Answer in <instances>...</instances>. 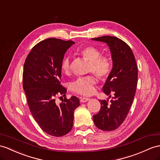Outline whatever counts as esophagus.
Returning <instances> with one entry per match:
<instances>
[{
  "instance_id": "1",
  "label": "esophagus",
  "mask_w": 160,
  "mask_h": 160,
  "mask_svg": "<svg viewBox=\"0 0 160 160\" xmlns=\"http://www.w3.org/2000/svg\"><path fill=\"white\" fill-rule=\"evenodd\" d=\"M88 100H89V98H85V97H81L80 98L81 102H86Z\"/></svg>"
}]
</instances>
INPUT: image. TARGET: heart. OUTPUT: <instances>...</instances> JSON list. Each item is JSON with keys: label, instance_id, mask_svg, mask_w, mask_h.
I'll list each match as a JSON object with an SVG mask.
<instances>
[{"label": "heart", "instance_id": "heart-1", "mask_svg": "<svg viewBox=\"0 0 160 160\" xmlns=\"http://www.w3.org/2000/svg\"><path fill=\"white\" fill-rule=\"evenodd\" d=\"M79 53L84 59L89 62L88 71L93 72L102 79L107 78L111 71L112 62L109 58L101 56L100 51L93 46H88L80 51ZM61 70L65 74L71 71V61L68 57H65L62 61ZM97 79L94 75L77 78L70 85L71 90L83 96L92 95L95 91L94 85Z\"/></svg>", "mask_w": 160, "mask_h": 160}]
</instances>
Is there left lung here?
Wrapping results in <instances>:
<instances>
[{
    "mask_svg": "<svg viewBox=\"0 0 160 160\" xmlns=\"http://www.w3.org/2000/svg\"><path fill=\"white\" fill-rule=\"evenodd\" d=\"M92 40L105 42L109 47L112 68L102 90L111 96V103L100 100L98 113L93 116L96 127L104 131L118 128L125 120L133 102L138 80V68L134 53L125 42L115 37L103 36Z\"/></svg>",
    "mask_w": 160,
    "mask_h": 160,
    "instance_id": "left-lung-1",
    "label": "left lung"
}]
</instances>
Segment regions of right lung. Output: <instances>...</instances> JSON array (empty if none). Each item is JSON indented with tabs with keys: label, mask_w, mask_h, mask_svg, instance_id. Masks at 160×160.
I'll list each match as a JSON object with an SVG mask.
<instances>
[{
	"label": "right lung",
	"mask_w": 160,
	"mask_h": 160,
	"mask_svg": "<svg viewBox=\"0 0 160 160\" xmlns=\"http://www.w3.org/2000/svg\"><path fill=\"white\" fill-rule=\"evenodd\" d=\"M75 43L50 38L35 45L27 56L23 71V88L30 111L47 134L62 136L71 130L74 111L80 105L76 96L56 103L57 95L65 96L60 84L61 63L65 53ZM62 97V96H61Z\"/></svg>",
	"instance_id": "add662e5"
}]
</instances>
